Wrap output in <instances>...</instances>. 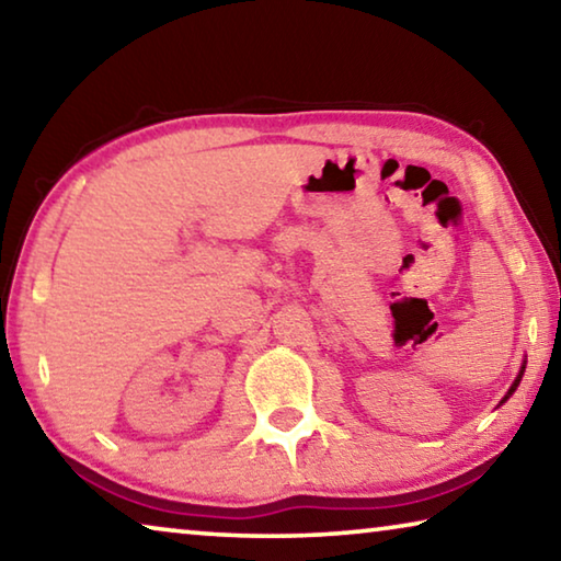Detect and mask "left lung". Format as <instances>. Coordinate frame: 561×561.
<instances>
[{
  "label": "left lung",
  "mask_w": 561,
  "mask_h": 561,
  "mask_svg": "<svg viewBox=\"0 0 561 561\" xmlns=\"http://www.w3.org/2000/svg\"><path fill=\"white\" fill-rule=\"evenodd\" d=\"M525 368H527V360H522V368H519V374H517V378H515V381H512V386H510V391L505 393V398H502V401H500V405H502V403H505V401H507V398H510L512 393H515V391H517V386H519V381H522V376H525Z\"/></svg>",
  "instance_id": "8db88e82"
}]
</instances>
